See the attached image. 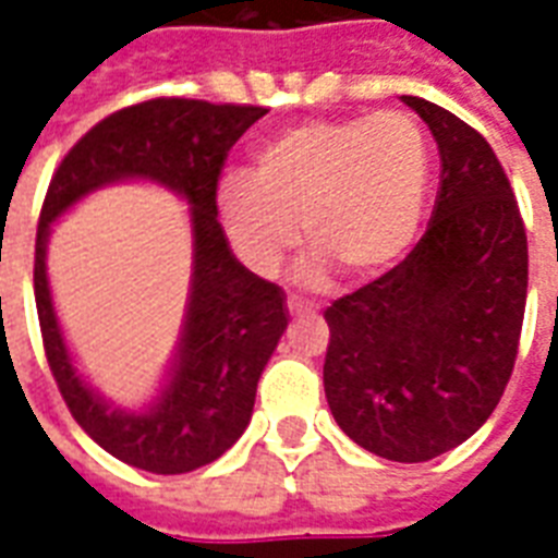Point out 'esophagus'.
Returning <instances> with one entry per match:
<instances>
[{
  "instance_id": "esophagus-1",
  "label": "esophagus",
  "mask_w": 558,
  "mask_h": 558,
  "mask_svg": "<svg viewBox=\"0 0 558 558\" xmlns=\"http://www.w3.org/2000/svg\"><path fill=\"white\" fill-rule=\"evenodd\" d=\"M289 313L295 315V318H310V315H315V310L313 306H304L295 298H289Z\"/></svg>"
}]
</instances>
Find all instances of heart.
Here are the masks:
<instances>
[{"label":"heart","instance_id":"b5f03b06","mask_svg":"<svg viewBox=\"0 0 558 558\" xmlns=\"http://www.w3.org/2000/svg\"><path fill=\"white\" fill-rule=\"evenodd\" d=\"M428 193V142L405 112L287 126L254 153V170L219 179L228 243L257 275H271L298 243L306 278L344 266L371 278L411 248Z\"/></svg>","mask_w":558,"mask_h":558}]
</instances>
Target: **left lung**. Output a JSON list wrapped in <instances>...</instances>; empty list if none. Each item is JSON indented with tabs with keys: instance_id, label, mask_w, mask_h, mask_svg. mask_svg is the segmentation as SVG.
<instances>
[{
	"instance_id": "obj_1",
	"label": "left lung",
	"mask_w": 558,
	"mask_h": 558,
	"mask_svg": "<svg viewBox=\"0 0 558 558\" xmlns=\"http://www.w3.org/2000/svg\"><path fill=\"white\" fill-rule=\"evenodd\" d=\"M440 150L423 240L379 280L327 306L324 393L350 440L397 463L440 458L498 405L519 353L527 234L481 133L402 95Z\"/></svg>"
}]
</instances>
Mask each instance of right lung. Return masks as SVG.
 Segmentation results:
<instances>
[{"label":"right lung","mask_w":558,"mask_h":558,"mask_svg":"<svg viewBox=\"0 0 558 558\" xmlns=\"http://www.w3.org/2000/svg\"><path fill=\"white\" fill-rule=\"evenodd\" d=\"M263 107L156 98L95 124L60 161L37 226L34 298L48 367L83 432L112 458L153 475H185L226 454L252 420L257 381L287 330L283 289L236 260L217 219V182L236 138ZM150 181L177 192L192 222V287L178 353L157 397L116 407L73 365L47 283L57 218L100 186Z\"/></svg>","instance_id":"1"}]
</instances>
